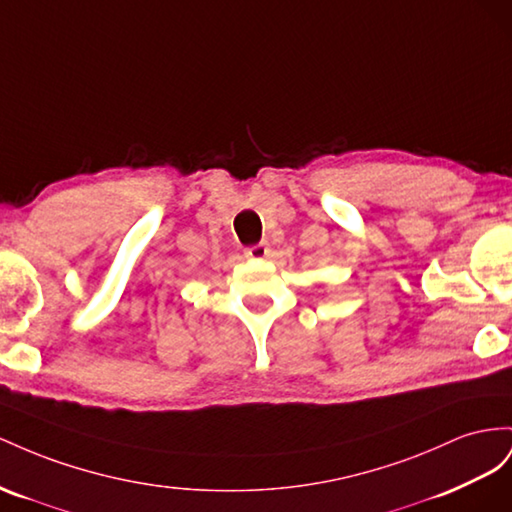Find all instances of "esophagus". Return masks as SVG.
Segmentation results:
<instances>
[{"label":"esophagus","instance_id":"1","mask_svg":"<svg viewBox=\"0 0 512 512\" xmlns=\"http://www.w3.org/2000/svg\"><path fill=\"white\" fill-rule=\"evenodd\" d=\"M268 253H270V246L266 242H259L255 246H248L246 251H244V255L251 257V259H264V257H268Z\"/></svg>","mask_w":512,"mask_h":512}]
</instances>
